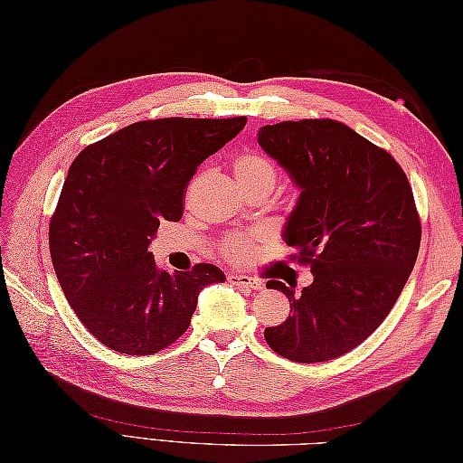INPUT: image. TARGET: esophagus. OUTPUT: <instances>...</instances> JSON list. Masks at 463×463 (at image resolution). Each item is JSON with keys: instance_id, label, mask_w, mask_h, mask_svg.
<instances>
[{"instance_id": "esophagus-1", "label": "esophagus", "mask_w": 463, "mask_h": 463, "mask_svg": "<svg viewBox=\"0 0 463 463\" xmlns=\"http://www.w3.org/2000/svg\"><path fill=\"white\" fill-rule=\"evenodd\" d=\"M229 282L237 284V287H244V288H252V290H259L262 288V280L257 277H250V274H229Z\"/></svg>"}]
</instances>
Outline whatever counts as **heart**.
<instances>
[{
	"label": "heart",
	"mask_w": 463,
	"mask_h": 463,
	"mask_svg": "<svg viewBox=\"0 0 463 463\" xmlns=\"http://www.w3.org/2000/svg\"><path fill=\"white\" fill-rule=\"evenodd\" d=\"M234 181L241 189L247 193L252 189H269L279 181V169L270 156L259 151H244L234 156L232 161ZM254 237L252 234H232V237L222 241L221 252L229 260L241 262L250 254Z\"/></svg>",
	"instance_id": "1"
}]
</instances>
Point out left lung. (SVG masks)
Returning <instances> with one entry per match:
<instances>
[{"instance_id": "left-lung-1", "label": "left lung", "mask_w": 463, "mask_h": 463, "mask_svg": "<svg viewBox=\"0 0 463 463\" xmlns=\"http://www.w3.org/2000/svg\"><path fill=\"white\" fill-rule=\"evenodd\" d=\"M259 145L300 189L282 237L314 274L300 294L267 282L287 294L292 314L264 340L292 362L338 358L380 326L414 269V193L394 156L340 121L264 125Z\"/></svg>"}]
</instances>
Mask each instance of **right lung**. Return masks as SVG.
<instances>
[{
	"instance_id": "1",
	"label": "right lung",
	"mask_w": 463,
	"mask_h": 463,
	"mask_svg": "<svg viewBox=\"0 0 463 463\" xmlns=\"http://www.w3.org/2000/svg\"><path fill=\"white\" fill-rule=\"evenodd\" d=\"M247 117L139 121L75 156L49 222V252L69 307L115 352L146 356L186 332L214 264L166 272L149 252L163 221H181L183 196L206 156Z\"/></svg>"
}]
</instances>
